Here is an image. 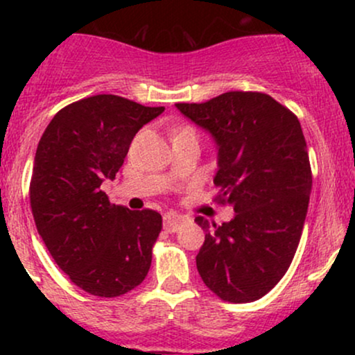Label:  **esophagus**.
I'll use <instances>...</instances> for the list:
<instances>
[{
	"label": "esophagus",
	"instance_id": "1",
	"mask_svg": "<svg viewBox=\"0 0 355 355\" xmlns=\"http://www.w3.org/2000/svg\"><path fill=\"white\" fill-rule=\"evenodd\" d=\"M183 222H185V217L175 214V211H168L164 217V229L166 232H177L182 227Z\"/></svg>",
	"mask_w": 355,
	"mask_h": 355
}]
</instances>
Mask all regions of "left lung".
<instances>
[{
    "label": "left lung",
    "instance_id": "1",
    "mask_svg": "<svg viewBox=\"0 0 355 355\" xmlns=\"http://www.w3.org/2000/svg\"><path fill=\"white\" fill-rule=\"evenodd\" d=\"M214 138L218 198L235 215L222 225L197 217L203 284L227 302H254L291 267L312 190L307 144L297 116L266 93L227 92L205 103H177Z\"/></svg>",
    "mask_w": 355,
    "mask_h": 355
}]
</instances>
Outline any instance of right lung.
Wrapping results in <instances>:
<instances>
[{
	"mask_svg": "<svg viewBox=\"0 0 355 355\" xmlns=\"http://www.w3.org/2000/svg\"><path fill=\"white\" fill-rule=\"evenodd\" d=\"M164 110L89 96L60 110L36 148L30 185L36 229L61 270L92 295H123L152 266L162 215L112 205L101 183L115 178L138 130Z\"/></svg>",
	"mask_w": 355,
	"mask_h": 355,
	"instance_id": "add662e5",
	"label": "right lung"
}]
</instances>
